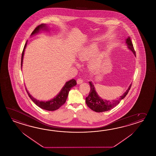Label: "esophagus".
Instances as JSON below:
<instances>
[{"mask_svg":"<svg viewBox=\"0 0 156 156\" xmlns=\"http://www.w3.org/2000/svg\"><path fill=\"white\" fill-rule=\"evenodd\" d=\"M83 80L82 79H81V78H78L77 80H76V82L78 84H80V83H83Z\"/></svg>","mask_w":156,"mask_h":156,"instance_id":"esophagus-1","label":"esophagus"}]
</instances>
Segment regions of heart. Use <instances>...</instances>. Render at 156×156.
<instances>
[{
  "label": "heart",
  "mask_w": 156,
  "mask_h": 156,
  "mask_svg": "<svg viewBox=\"0 0 156 156\" xmlns=\"http://www.w3.org/2000/svg\"><path fill=\"white\" fill-rule=\"evenodd\" d=\"M97 51V47L95 44H92L88 45L80 51L78 54V58L80 62L87 61L92 57ZM101 62L99 57L93 59L89 64V67L92 70H96L98 68Z\"/></svg>",
  "instance_id": "b5f03b06"
}]
</instances>
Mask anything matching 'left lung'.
Here are the masks:
<instances>
[{
	"label": "left lung",
	"instance_id": "obj_1",
	"mask_svg": "<svg viewBox=\"0 0 156 156\" xmlns=\"http://www.w3.org/2000/svg\"><path fill=\"white\" fill-rule=\"evenodd\" d=\"M126 43L127 45L128 48L130 49V51L133 53L134 55L136 56V51L134 49L133 45L129 37H128L126 39ZM89 83L90 90L89 92V95L86 98V104L89 108H90L93 111L96 112L108 111L109 110L111 109L112 108H114L115 106H116L119 103L122 99L124 98V97L127 95L132 86V84H130L126 92L124 93L123 95H121L119 98L113 101H107L102 99L99 96L97 93L95 91V88L92 82H89Z\"/></svg>",
	"mask_w": 156,
	"mask_h": 156
}]
</instances>
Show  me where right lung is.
I'll return each mask as SVG.
<instances>
[{
  "mask_svg": "<svg viewBox=\"0 0 156 156\" xmlns=\"http://www.w3.org/2000/svg\"><path fill=\"white\" fill-rule=\"evenodd\" d=\"M47 27L45 24H41V25L38 26L35 28V29L32 32L31 35H34L35 34L38 33L41 30H47ZM27 44V41L26 42V44L24 45V47L23 51L22 54V59H21V68L22 67L23 60V56L24 54V51L26 49V46ZM76 84V80L74 79L70 80L66 83L65 85L64 86L62 89H61V92L58 94L55 98L48 101H41L37 100V99L32 97V95L30 94L27 89L26 88V91L28 94L29 97L31 99L32 101L35 103V105H38L39 107L47 111H55L61 107V106L63 105L66 102L68 93L70 90V89L73 87Z\"/></svg>",
  "mask_w": 156,
  "mask_h": 156,
  "instance_id": "obj_1",
  "label": "right lung"
}]
</instances>
